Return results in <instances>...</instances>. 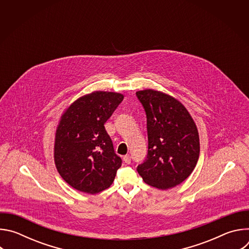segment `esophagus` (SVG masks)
Wrapping results in <instances>:
<instances>
[{"label": "esophagus", "instance_id": "esophagus-1", "mask_svg": "<svg viewBox=\"0 0 249 249\" xmlns=\"http://www.w3.org/2000/svg\"><path fill=\"white\" fill-rule=\"evenodd\" d=\"M123 160H124L125 163H127V164L131 163V156H130V155L124 156V157H123Z\"/></svg>", "mask_w": 249, "mask_h": 249}]
</instances>
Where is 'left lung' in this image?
I'll use <instances>...</instances> for the list:
<instances>
[{"instance_id": "obj_1", "label": "left lung", "mask_w": 249, "mask_h": 249, "mask_svg": "<svg viewBox=\"0 0 249 249\" xmlns=\"http://www.w3.org/2000/svg\"><path fill=\"white\" fill-rule=\"evenodd\" d=\"M147 115L148 155L137 171L143 180L165 190L183 182L200 154L199 134L184 105L154 89L136 92Z\"/></svg>"}]
</instances>
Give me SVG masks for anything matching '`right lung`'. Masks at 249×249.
Wrapping results in <instances>:
<instances>
[{
  "label": "right lung",
  "instance_id": "1",
  "mask_svg": "<svg viewBox=\"0 0 249 249\" xmlns=\"http://www.w3.org/2000/svg\"><path fill=\"white\" fill-rule=\"evenodd\" d=\"M123 98L118 92L94 91L74 101L62 115L54 160L59 174L73 188L96 194L114 181L122 160L104 124Z\"/></svg>",
  "mask_w": 249,
  "mask_h": 249
}]
</instances>
